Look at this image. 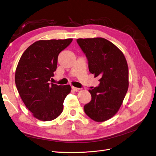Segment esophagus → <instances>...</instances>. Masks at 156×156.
I'll return each mask as SVG.
<instances>
[{
	"label": "esophagus",
	"mask_w": 156,
	"mask_h": 156,
	"mask_svg": "<svg viewBox=\"0 0 156 156\" xmlns=\"http://www.w3.org/2000/svg\"><path fill=\"white\" fill-rule=\"evenodd\" d=\"M71 88H72V89H73V90H75V91H76V92H78V91H79V90H80V88H77V87H71Z\"/></svg>",
	"instance_id": "1"
}]
</instances>
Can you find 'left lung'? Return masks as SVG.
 <instances>
[{
    "mask_svg": "<svg viewBox=\"0 0 156 156\" xmlns=\"http://www.w3.org/2000/svg\"><path fill=\"white\" fill-rule=\"evenodd\" d=\"M77 42L88 60V69L99 77L100 84L88 90L91 100L84 111L97 122L106 121L118 112L129 87V69L124 54L104 38L79 39Z\"/></svg>",
    "mask_w": 156,
    "mask_h": 156,
    "instance_id": "8db88e82",
    "label": "left lung"
}]
</instances>
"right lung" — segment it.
I'll use <instances>...</instances> for the list:
<instances>
[{
	"label": "right lung",
	"mask_w": 156,
	"mask_h": 156,
	"mask_svg": "<svg viewBox=\"0 0 156 156\" xmlns=\"http://www.w3.org/2000/svg\"><path fill=\"white\" fill-rule=\"evenodd\" d=\"M72 39L38 41L26 50L16 70L15 83L21 98L35 118L43 121L60 115L71 87L49 83L57 68L58 57Z\"/></svg>",
	"instance_id": "right-lung-1"
}]
</instances>
